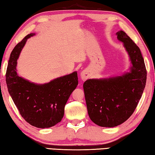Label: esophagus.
Returning <instances> with one entry per match:
<instances>
[{
  "label": "esophagus",
  "mask_w": 155,
  "mask_h": 155,
  "mask_svg": "<svg viewBox=\"0 0 155 155\" xmlns=\"http://www.w3.org/2000/svg\"><path fill=\"white\" fill-rule=\"evenodd\" d=\"M89 77H90V74H89V72L87 70H83L81 73V78L82 81H85Z\"/></svg>",
  "instance_id": "obj_1"
}]
</instances>
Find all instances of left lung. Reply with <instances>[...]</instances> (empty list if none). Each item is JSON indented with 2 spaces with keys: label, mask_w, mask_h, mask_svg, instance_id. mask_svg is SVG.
<instances>
[{
  "label": "left lung",
  "mask_w": 155,
  "mask_h": 155,
  "mask_svg": "<svg viewBox=\"0 0 155 155\" xmlns=\"http://www.w3.org/2000/svg\"><path fill=\"white\" fill-rule=\"evenodd\" d=\"M116 35L129 57V72L109 78H91L83 83L89 116L102 127H117L129 118L146 83V69L140 48L123 31Z\"/></svg>",
  "instance_id": "obj_1"
}]
</instances>
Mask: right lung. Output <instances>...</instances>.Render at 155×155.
<instances>
[{
	"label": "right lung",
	"mask_w": 155,
	"mask_h": 155,
	"mask_svg": "<svg viewBox=\"0 0 155 155\" xmlns=\"http://www.w3.org/2000/svg\"><path fill=\"white\" fill-rule=\"evenodd\" d=\"M30 33L18 43L10 54L6 72L8 91L20 115L37 128L53 127L61 122L68 98L78 85L77 71L54 78L48 83L38 84L20 77L17 60Z\"/></svg>",
	"instance_id": "right-lung-1"
}]
</instances>
